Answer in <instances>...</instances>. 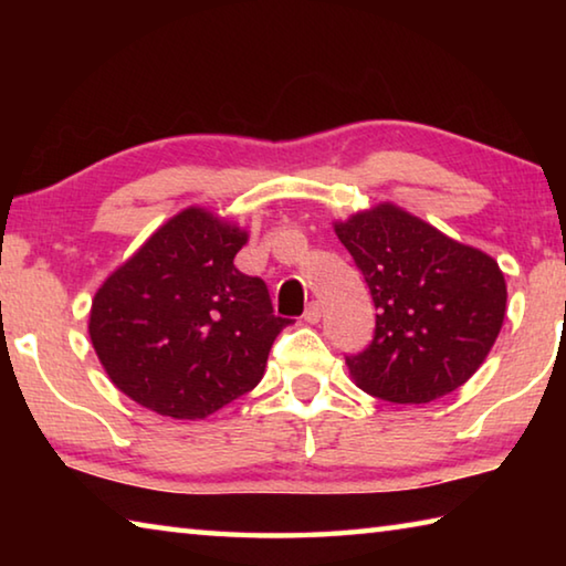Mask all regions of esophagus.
<instances>
[{
    "instance_id": "1",
    "label": "esophagus",
    "mask_w": 566,
    "mask_h": 566,
    "mask_svg": "<svg viewBox=\"0 0 566 566\" xmlns=\"http://www.w3.org/2000/svg\"><path fill=\"white\" fill-rule=\"evenodd\" d=\"M319 319H322V306H319V302H310V306H306V310H304V322L317 324Z\"/></svg>"
}]
</instances>
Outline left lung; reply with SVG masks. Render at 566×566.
<instances>
[{"label":"left lung","instance_id":"1","mask_svg":"<svg viewBox=\"0 0 566 566\" xmlns=\"http://www.w3.org/2000/svg\"><path fill=\"white\" fill-rule=\"evenodd\" d=\"M334 232L379 312L375 339L347 357L357 387L395 405H424L462 387L500 337V264L389 202L337 222Z\"/></svg>","mask_w":566,"mask_h":566}]
</instances>
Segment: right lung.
Masks as SVG:
<instances>
[{"label": "right lung", "mask_w": 566, "mask_h": 566, "mask_svg": "<svg viewBox=\"0 0 566 566\" xmlns=\"http://www.w3.org/2000/svg\"><path fill=\"white\" fill-rule=\"evenodd\" d=\"M247 232L199 207L161 224L92 300L90 337L114 387L171 419L252 391L286 324L234 256Z\"/></svg>", "instance_id": "right-lung-1"}]
</instances>
